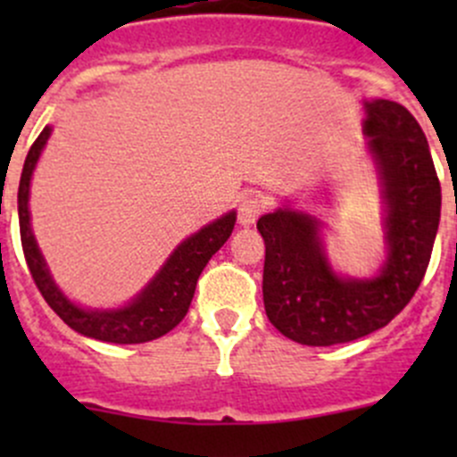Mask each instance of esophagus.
Wrapping results in <instances>:
<instances>
[{
    "instance_id": "1",
    "label": "esophagus",
    "mask_w": 457,
    "mask_h": 457,
    "mask_svg": "<svg viewBox=\"0 0 457 457\" xmlns=\"http://www.w3.org/2000/svg\"><path fill=\"white\" fill-rule=\"evenodd\" d=\"M262 212V201L254 195L243 196V201L238 203V223L243 228H250V225L256 223V219L261 216Z\"/></svg>"
}]
</instances>
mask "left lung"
<instances>
[{
    "label": "left lung",
    "mask_w": 457,
    "mask_h": 457,
    "mask_svg": "<svg viewBox=\"0 0 457 457\" xmlns=\"http://www.w3.org/2000/svg\"><path fill=\"white\" fill-rule=\"evenodd\" d=\"M367 150L376 163L386 256L371 278L336 274L322 223L294 207L262 214V303L271 325L310 347L352 343L389 325L420 287L440 223V181L422 128L404 105L365 101Z\"/></svg>",
    "instance_id": "8db88e82"
}]
</instances>
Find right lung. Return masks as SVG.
<instances>
[{
	"mask_svg": "<svg viewBox=\"0 0 457 457\" xmlns=\"http://www.w3.org/2000/svg\"><path fill=\"white\" fill-rule=\"evenodd\" d=\"M50 132H53V128L46 126L41 135L37 137V141L32 143L24 170H21L20 192H17L21 247H24L32 280L39 287L46 303L53 307L54 314L62 318L71 329L79 331L81 336L114 345H137L161 338L186 318L192 298H195L196 280H199L203 267L229 238L234 223H237V212H228L220 219L207 223L192 237H187L170 254L163 267L156 271L154 278L128 305L117 307V310H87V307L77 305L57 287V283L50 276L48 265L41 256L30 228V179L37 161H39L46 143H48Z\"/></svg>",
	"mask_w": 457,
	"mask_h": 457,
	"instance_id": "obj_1",
	"label": "right lung"
}]
</instances>
